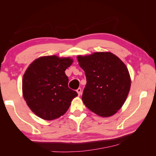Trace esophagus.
<instances>
[{"label":"esophagus","instance_id":"esophagus-1","mask_svg":"<svg viewBox=\"0 0 156 156\" xmlns=\"http://www.w3.org/2000/svg\"><path fill=\"white\" fill-rule=\"evenodd\" d=\"M76 91H77L78 96H80V95L81 94V89L80 88H78L77 90H76Z\"/></svg>","mask_w":156,"mask_h":156}]
</instances>
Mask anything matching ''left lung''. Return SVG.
I'll use <instances>...</instances> for the list:
<instances>
[{
	"mask_svg": "<svg viewBox=\"0 0 156 156\" xmlns=\"http://www.w3.org/2000/svg\"><path fill=\"white\" fill-rule=\"evenodd\" d=\"M85 73L87 84L82 100L88 109L102 117L118 112L127 98L131 78L126 66L111 52L78 56Z\"/></svg>",
	"mask_w": 156,
	"mask_h": 156,
	"instance_id": "left-lung-1",
	"label": "left lung"
}]
</instances>
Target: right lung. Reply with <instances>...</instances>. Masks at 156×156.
Masks as SVG:
<instances>
[{
  "label": "right lung",
  "mask_w": 156,
  "mask_h": 156,
  "mask_svg": "<svg viewBox=\"0 0 156 156\" xmlns=\"http://www.w3.org/2000/svg\"><path fill=\"white\" fill-rule=\"evenodd\" d=\"M71 58L47 56L36 59L25 71L23 94L28 107L42 119L51 120L67 112L77 92L68 87L66 69Z\"/></svg>",
  "instance_id": "right-lung-1"
}]
</instances>
